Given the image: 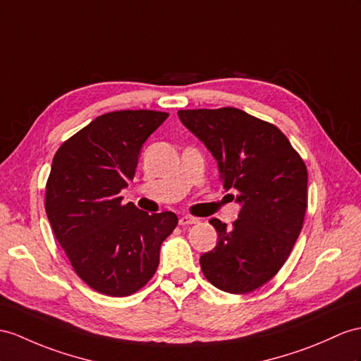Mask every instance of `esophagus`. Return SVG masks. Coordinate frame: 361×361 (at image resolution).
Segmentation results:
<instances>
[{"mask_svg":"<svg viewBox=\"0 0 361 361\" xmlns=\"http://www.w3.org/2000/svg\"><path fill=\"white\" fill-rule=\"evenodd\" d=\"M199 222V219L197 217H195V216H182L180 219H179V225H182V226H188V225H196Z\"/></svg>","mask_w":361,"mask_h":361,"instance_id":"obj_1","label":"esophagus"}]
</instances>
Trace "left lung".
<instances>
[{
    "instance_id": "left-lung-1",
    "label": "left lung",
    "mask_w": 361,
    "mask_h": 361,
    "mask_svg": "<svg viewBox=\"0 0 361 361\" xmlns=\"http://www.w3.org/2000/svg\"><path fill=\"white\" fill-rule=\"evenodd\" d=\"M178 116L216 157L225 190L242 204L233 226L209 221L219 240L202 254V272L221 291H256L285 265L302 231L306 165L274 124L243 110H179Z\"/></svg>"
}]
</instances>
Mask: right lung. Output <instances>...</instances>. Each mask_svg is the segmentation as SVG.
Listing matches in <instances>:
<instances>
[{
    "instance_id": "1",
    "label": "right lung",
    "mask_w": 361,
    "mask_h": 361,
    "mask_svg": "<svg viewBox=\"0 0 361 361\" xmlns=\"http://www.w3.org/2000/svg\"><path fill=\"white\" fill-rule=\"evenodd\" d=\"M169 118L156 110L105 113L64 140L46 183V213L73 271L94 291L127 297L159 265L178 226L171 211L148 214L119 192L133 180L140 147Z\"/></svg>"
}]
</instances>
